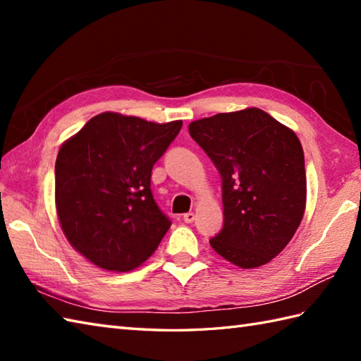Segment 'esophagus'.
<instances>
[{"label": "esophagus", "mask_w": 361, "mask_h": 361, "mask_svg": "<svg viewBox=\"0 0 361 361\" xmlns=\"http://www.w3.org/2000/svg\"><path fill=\"white\" fill-rule=\"evenodd\" d=\"M183 220H185V224H192L195 220V214L194 212H186L185 216H183Z\"/></svg>", "instance_id": "34e87169"}]
</instances>
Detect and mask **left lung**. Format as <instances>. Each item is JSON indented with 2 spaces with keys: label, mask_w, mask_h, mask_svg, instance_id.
Returning <instances> with one entry per match:
<instances>
[{
  "label": "left lung",
  "mask_w": 361,
  "mask_h": 361,
  "mask_svg": "<svg viewBox=\"0 0 361 361\" xmlns=\"http://www.w3.org/2000/svg\"><path fill=\"white\" fill-rule=\"evenodd\" d=\"M189 133L221 178L224 226L211 247L240 268L270 262L287 247L305 209L298 136L259 109L194 121Z\"/></svg>",
  "instance_id": "1"
}]
</instances>
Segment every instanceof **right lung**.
<instances>
[{
    "label": "right lung",
    "mask_w": 361,
    "mask_h": 361,
    "mask_svg": "<svg viewBox=\"0 0 361 361\" xmlns=\"http://www.w3.org/2000/svg\"><path fill=\"white\" fill-rule=\"evenodd\" d=\"M181 126V121L155 124L106 111L60 147L59 221L90 262L109 271H128L155 252L172 221L153 198L152 169Z\"/></svg>",
    "instance_id": "right-lung-1"
}]
</instances>
